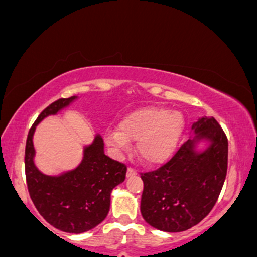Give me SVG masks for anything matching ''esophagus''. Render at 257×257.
<instances>
[{
  "instance_id": "1",
  "label": "esophagus",
  "mask_w": 257,
  "mask_h": 257,
  "mask_svg": "<svg viewBox=\"0 0 257 257\" xmlns=\"http://www.w3.org/2000/svg\"><path fill=\"white\" fill-rule=\"evenodd\" d=\"M137 172L136 170L134 169V168H131L130 167L128 169H127V173H126V175H127V178H130V176H132V175H135V174H136Z\"/></svg>"
}]
</instances>
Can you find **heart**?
Returning a JSON list of instances; mask_svg holds the SVG:
<instances>
[{
  "instance_id": "heart-1",
  "label": "heart",
  "mask_w": 257,
  "mask_h": 257,
  "mask_svg": "<svg viewBox=\"0 0 257 257\" xmlns=\"http://www.w3.org/2000/svg\"><path fill=\"white\" fill-rule=\"evenodd\" d=\"M184 131V117L168 107L148 106L135 110L118 123V130H109L106 141L116 151L128 150L137 142L136 152L146 164L167 161L175 151Z\"/></svg>"
}]
</instances>
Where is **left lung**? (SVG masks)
<instances>
[{"label":"left lung","instance_id":"obj_1","mask_svg":"<svg viewBox=\"0 0 257 257\" xmlns=\"http://www.w3.org/2000/svg\"><path fill=\"white\" fill-rule=\"evenodd\" d=\"M196 136L153 172L142 173L141 213L152 227L176 233L198 224L216 205L228 168V139L213 117L192 125ZM200 139L211 142L203 152Z\"/></svg>","mask_w":257,"mask_h":257}]
</instances>
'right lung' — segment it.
Instances as JSON below:
<instances>
[{
	"label": "right lung",
	"mask_w": 257,
	"mask_h": 257,
	"mask_svg": "<svg viewBox=\"0 0 257 257\" xmlns=\"http://www.w3.org/2000/svg\"><path fill=\"white\" fill-rule=\"evenodd\" d=\"M76 99L61 98L43 110L29 130L26 143V179L28 191L40 216L52 227L66 233H83L103 222L109 213L110 194L126 178V165L104 153V142L96 135L84 148L81 164L59 176L45 175L34 164L33 135L35 126L55 115Z\"/></svg>",
	"instance_id": "1"
}]
</instances>
